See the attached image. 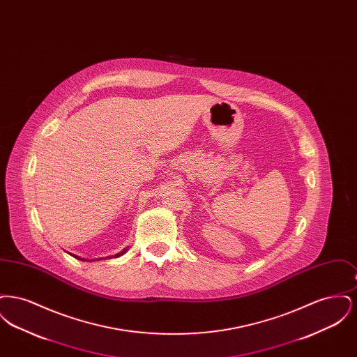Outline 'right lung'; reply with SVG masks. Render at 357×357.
Listing matches in <instances>:
<instances>
[{"mask_svg":"<svg viewBox=\"0 0 357 357\" xmlns=\"http://www.w3.org/2000/svg\"><path fill=\"white\" fill-rule=\"evenodd\" d=\"M124 252H126V250H124ZM124 252H121V253H119V255H115V257H119V255H123V253H124ZM76 258H77V259H82V261H83V258H79V257H76Z\"/></svg>","mask_w":357,"mask_h":357,"instance_id":"obj_1","label":"right lung"}]
</instances>
